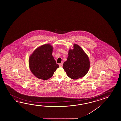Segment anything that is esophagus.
Listing matches in <instances>:
<instances>
[{
    "mask_svg": "<svg viewBox=\"0 0 121 121\" xmlns=\"http://www.w3.org/2000/svg\"><path fill=\"white\" fill-rule=\"evenodd\" d=\"M62 65H63V63L62 62H61V63L59 64V66L60 67H62Z\"/></svg>",
    "mask_w": 121,
    "mask_h": 121,
    "instance_id": "34e87169",
    "label": "esophagus"
}]
</instances>
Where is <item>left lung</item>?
I'll list each match as a JSON object with an SVG mask.
<instances>
[{
  "mask_svg": "<svg viewBox=\"0 0 121 121\" xmlns=\"http://www.w3.org/2000/svg\"><path fill=\"white\" fill-rule=\"evenodd\" d=\"M73 48V49L69 50V56L63 68L69 77L77 80L86 74L90 62L88 55L80 46L74 44Z\"/></svg>",
  "mask_w": 121,
  "mask_h": 121,
  "instance_id": "obj_1",
  "label": "left lung"
}]
</instances>
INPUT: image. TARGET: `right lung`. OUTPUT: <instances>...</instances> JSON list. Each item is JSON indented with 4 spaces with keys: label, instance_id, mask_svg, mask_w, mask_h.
I'll use <instances>...</instances> for the list:
<instances>
[{
    "label": "right lung",
    "instance_id": "add662e5",
    "mask_svg": "<svg viewBox=\"0 0 121 121\" xmlns=\"http://www.w3.org/2000/svg\"><path fill=\"white\" fill-rule=\"evenodd\" d=\"M53 47L50 43L37 48L30 56L29 65L34 75L39 79L47 80L52 77L59 67L52 55Z\"/></svg>",
    "mask_w": 121,
    "mask_h": 121
}]
</instances>
